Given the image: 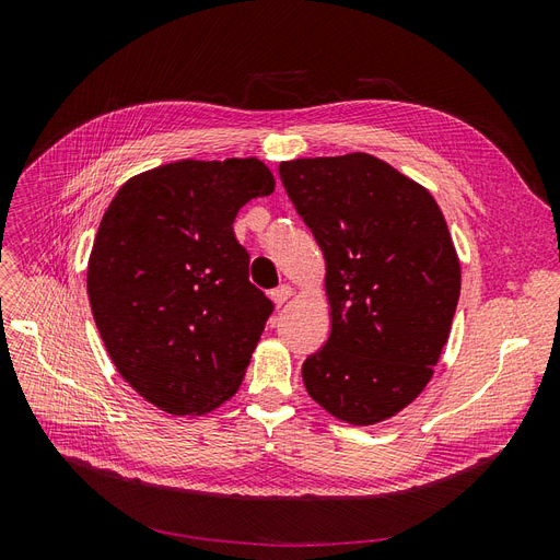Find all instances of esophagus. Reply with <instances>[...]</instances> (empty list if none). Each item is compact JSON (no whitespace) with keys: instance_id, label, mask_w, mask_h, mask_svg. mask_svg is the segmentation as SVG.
Segmentation results:
<instances>
[{"instance_id":"1","label":"esophagus","mask_w":560,"mask_h":560,"mask_svg":"<svg viewBox=\"0 0 560 560\" xmlns=\"http://www.w3.org/2000/svg\"><path fill=\"white\" fill-rule=\"evenodd\" d=\"M292 296H294V287H290V284H280L278 290L270 292V299H273V303H276L278 308H280V306H284V303L290 301Z\"/></svg>"}]
</instances>
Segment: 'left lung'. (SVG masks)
Instances as JSON below:
<instances>
[{
  "instance_id": "obj_1",
  "label": "left lung",
  "mask_w": 560,
  "mask_h": 560,
  "mask_svg": "<svg viewBox=\"0 0 560 560\" xmlns=\"http://www.w3.org/2000/svg\"><path fill=\"white\" fill-rule=\"evenodd\" d=\"M280 177L327 264L331 334L303 385L336 420L378 425L425 389L448 341L460 259L444 212L364 151L282 161Z\"/></svg>"
}]
</instances>
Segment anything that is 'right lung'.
I'll list each match as a JSON object with an SVG mask.
<instances>
[{
    "label": "right lung",
    "mask_w": 560,
    "mask_h": 560,
    "mask_svg": "<svg viewBox=\"0 0 560 560\" xmlns=\"http://www.w3.org/2000/svg\"><path fill=\"white\" fill-rule=\"evenodd\" d=\"M259 159H182L130 177L89 257V301L121 378L171 416L229 401L268 315L233 233L249 200L273 194Z\"/></svg>",
    "instance_id": "right-lung-1"
}]
</instances>
